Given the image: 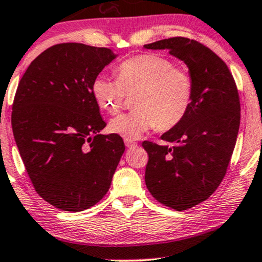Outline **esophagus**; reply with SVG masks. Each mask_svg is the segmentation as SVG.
Masks as SVG:
<instances>
[{
	"mask_svg": "<svg viewBox=\"0 0 262 262\" xmlns=\"http://www.w3.org/2000/svg\"><path fill=\"white\" fill-rule=\"evenodd\" d=\"M124 144L127 148H135V146L138 145L137 143H134V141H132V140H124Z\"/></svg>",
	"mask_w": 262,
	"mask_h": 262,
	"instance_id": "1",
	"label": "esophagus"
}]
</instances>
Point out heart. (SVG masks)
<instances>
[{"instance_id": "b5f03b06", "label": "heart", "mask_w": 262, "mask_h": 262, "mask_svg": "<svg viewBox=\"0 0 262 262\" xmlns=\"http://www.w3.org/2000/svg\"><path fill=\"white\" fill-rule=\"evenodd\" d=\"M193 79L171 60L158 54H140L117 68V80L100 76L92 93L102 110L110 114L121 111L125 93L133 95L134 111L116 117L108 130L125 140H137L158 127L173 128L185 118L193 100Z\"/></svg>"}]
</instances>
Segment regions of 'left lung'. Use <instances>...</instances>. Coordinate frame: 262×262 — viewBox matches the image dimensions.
Segmentation results:
<instances>
[{
  "label": "left lung",
  "instance_id": "8db88e82",
  "mask_svg": "<svg viewBox=\"0 0 262 262\" xmlns=\"http://www.w3.org/2000/svg\"><path fill=\"white\" fill-rule=\"evenodd\" d=\"M144 49L169 50L193 79V100L179 124L165 132L166 145L144 141L145 183L155 200L176 210L203 202L221 185L236 143L240 102L229 69L196 40L170 38Z\"/></svg>",
  "mask_w": 262,
  "mask_h": 262
}]
</instances>
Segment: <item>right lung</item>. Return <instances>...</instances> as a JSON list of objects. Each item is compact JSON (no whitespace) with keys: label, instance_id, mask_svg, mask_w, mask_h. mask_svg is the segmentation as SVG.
<instances>
[{"label":"right lung","instance_id":"1","mask_svg":"<svg viewBox=\"0 0 262 262\" xmlns=\"http://www.w3.org/2000/svg\"><path fill=\"white\" fill-rule=\"evenodd\" d=\"M81 43L54 45L37 56L18 85L12 129L37 193L56 208L81 212L110 189L125 146L106 127L92 83L117 58Z\"/></svg>","mask_w":262,"mask_h":262}]
</instances>
